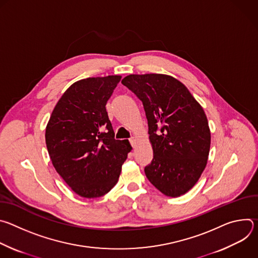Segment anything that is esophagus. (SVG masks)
<instances>
[{
    "mask_svg": "<svg viewBox=\"0 0 258 258\" xmlns=\"http://www.w3.org/2000/svg\"><path fill=\"white\" fill-rule=\"evenodd\" d=\"M130 143H131V145H132V146H134V145H135V143H136V139H135L134 137H132V138L130 139Z\"/></svg>",
    "mask_w": 258,
    "mask_h": 258,
    "instance_id": "obj_1",
    "label": "esophagus"
}]
</instances>
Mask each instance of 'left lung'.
I'll use <instances>...</instances> for the list:
<instances>
[{
    "label": "left lung",
    "mask_w": 258,
    "mask_h": 258,
    "mask_svg": "<svg viewBox=\"0 0 258 258\" xmlns=\"http://www.w3.org/2000/svg\"><path fill=\"white\" fill-rule=\"evenodd\" d=\"M121 84L143 103L153 159L145 167L152 185L169 197L194 187L210 149V131L203 108L180 82L169 76L131 75Z\"/></svg>",
    "instance_id": "left-lung-1"
}]
</instances>
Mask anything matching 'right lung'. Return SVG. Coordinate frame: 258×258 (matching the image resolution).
Wrapping results in <instances>:
<instances>
[{
	"label": "right lung",
	"instance_id": "add662e5",
	"mask_svg": "<svg viewBox=\"0 0 258 258\" xmlns=\"http://www.w3.org/2000/svg\"><path fill=\"white\" fill-rule=\"evenodd\" d=\"M120 76L89 78L70 86L56 104L46 128L51 161L78 195L97 198L111 190L132 147L115 140L106 103Z\"/></svg>",
	"mask_w": 258,
	"mask_h": 258
}]
</instances>
